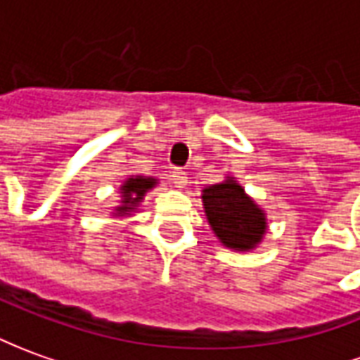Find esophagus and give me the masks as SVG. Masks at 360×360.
Masks as SVG:
<instances>
[{
    "instance_id": "34e87169",
    "label": "esophagus",
    "mask_w": 360,
    "mask_h": 360,
    "mask_svg": "<svg viewBox=\"0 0 360 360\" xmlns=\"http://www.w3.org/2000/svg\"><path fill=\"white\" fill-rule=\"evenodd\" d=\"M172 182H174L176 188H184L188 184V174L182 168H176L174 172H172Z\"/></svg>"
}]
</instances>
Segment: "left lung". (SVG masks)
I'll return each instance as SVG.
<instances>
[{
  "instance_id": "obj_1",
  "label": "left lung",
  "mask_w": 360,
  "mask_h": 360,
  "mask_svg": "<svg viewBox=\"0 0 360 360\" xmlns=\"http://www.w3.org/2000/svg\"><path fill=\"white\" fill-rule=\"evenodd\" d=\"M205 215L215 237L227 249L251 251L266 233V213L245 194V188L227 176L202 194Z\"/></svg>"
}]
</instances>
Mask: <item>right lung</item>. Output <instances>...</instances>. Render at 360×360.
Segmentation results:
<instances>
[{
	"instance_id": "right-lung-1",
	"label": "right lung",
	"mask_w": 360,
	"mask_h": 360,
	"mask_svg": "<svg viewBox=\"0 0 360 360\" xmlns=\"http://www.w3.org/2000/svg\"><path fill=\"white\" fill-rule=\"evenodd\" d=\"M156 186V178L150 176H131L121 184V205L115 207L117 217H125L137 210V205L143 202V198L148 190Z\"/></svg>"
}]
</instances>
